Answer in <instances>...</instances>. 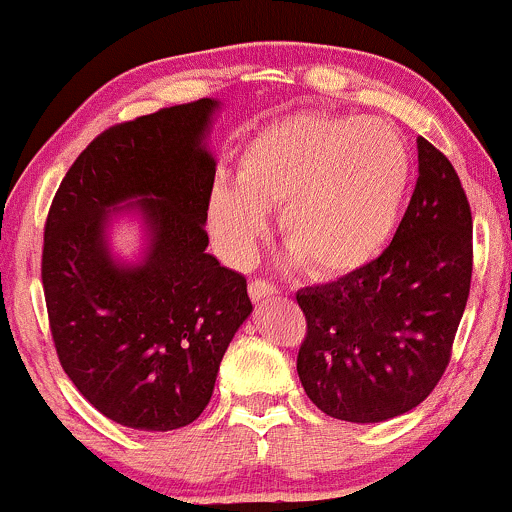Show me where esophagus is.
I'll return each instance as SVG.
<instances>
[{"label": "esophagus", "instance_id": "34e87169", "mask_svg": "<svg viewBox=\"0 0 512 512\" xmlns=\"http://www.w3.org/2000/svg\"><path fill=\"white\" fill-rule=\"evenodd\" d=\"M249 295L254 303H261V300H268V298H273V295H278V288L268 281H251Z\"/></svg>", "mask_w": 512, "mask_h": 512}]
</instances>
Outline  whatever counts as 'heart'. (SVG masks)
Wrapping results in <instances>:
<instances>
[{
  "instance_id": "b5f03b06",
  "label": "heart",
  "mask_w": 512,
  "mask_h": 512,
  "mask_svg": "<svg viewBox=\"0 0 512 512\" xmlns=\"http://www.w3.org/2000/svg\"><path fill=\"white\" fill-rule=\"evenodd\" d=\"M412 184L402 135L382 120L291 115L246 142L234 184L214 182L209 231L231 263H249L266 212L315 278L362 271L397 231Z\"/></svg>"
}]
</instances>
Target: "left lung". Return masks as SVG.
Masks as SVG:
<instances>
[{
  "label": "left lung",
  "mask_w": 512,
  "mask_h": 512,
  "mask_svg": "<svg viewBox=\"0 0 512 512\" xmlns=\"http://www.w3.org/2000/svg\"><path fill=\"white\" fill-rule=\"evenodd\" d=\"M419 177L392 244L367 268L295 293L308 320L298 377L328 416L377 424L439 384L466 310L473 219L444 152L416 140Z\"/></svg>",
  "instance_id": "left-lung-1"
}]
</instances>
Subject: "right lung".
Here are the masks:
<instances>
[{
	"mask_svg": "<svg viewBox=\"0 0 512 512\" xmlns=\"http://www.w3.org/2000/svg\"><path fill=\"white\" fill-rule=\"evenodd\" d=\"M219 100L202 98L100 133L51 202L44 281L63 372L108 419L172 431L204 412L231 337L254 305L246 278L207 254ZM146 229L140 262L109 251L118 211Z\"/></svg>",
	"mask_w": 512,
	"mask_h": 512,
	"instance_id": "right-lung-1",
	"label": "right lung"
}]
</instances>
